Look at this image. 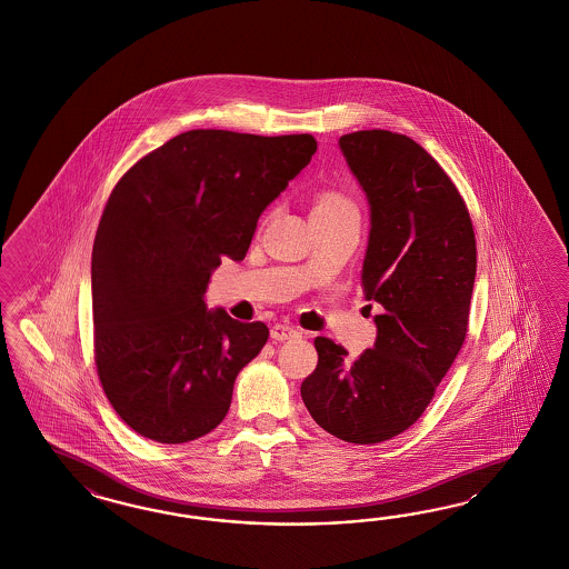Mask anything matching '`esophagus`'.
<instances>
[{
  "label": "esophagus",
  "mask_w": 569,
  "mask_h": 569,
  "mask_svg": "<svg viewBox=\"0 0 569 569\" xmlns=\"http://www.w3.org/2000/svg\"><path fill=\"white\" fill-rule=\"evenodd\" d=\"M270 337H272L274 341H292V339H299V337H301V332H299V330H295L291 326L277 325L272 326Z\"/></svg>",
  "instance_id": "obj_1"
}]
</instances>
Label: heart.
I'll use <instances>...</instances> for the list:
<instances>
[{
    "label": "heart",
    "instance_id": "obj_1",
    "mask_svg": "<svg viewBox=\"0 0 569 569\" xmlns=\"http://www.w3.org/2000/svg\"><path fill=\"white\" fill-rule=\"evenodd\" d=\"M311 220H356L359 222L358 206L342 196V193H335V191H326L313 199L311 203V211H309Z\"/></svg>",
    "mask_w": 569,
    "mask_h": 569
}]
</instances>
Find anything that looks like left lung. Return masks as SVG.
<instances>
[{
	"instance_id": "8db88e82",
	"label": "left lung",
	"mask_w": 569,
	"mask_h": 569,
	"mask_svg": "<svg viewBox=\"0 0 569 569\" xmlns=\"http://www.w3.org/2000/svg\"><path fill=\"white\" fill-rule=\"evenodd\" d=\"M339 147L370 206L361 289L382 313L358 359L330 339L313 341L318 366L301 399L332 437L373 445L422 416L466 341L476 239L459 191L413 139L358 130Z\"/></svg>"
}]
</instances>
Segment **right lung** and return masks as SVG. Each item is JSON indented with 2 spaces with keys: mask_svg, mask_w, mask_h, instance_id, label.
Returning <instances> with one entry per match:
<instances>
[{
  "mask_svg": "<svg viewBox=\"0 0 569 569\" xmlns=\"http://www.w3.org/2000/svg\"><path fill=\"white\" fill-rule=\"evenodd\" d=\"M311 134L187 130L116 184L91 256L96 363L116 413L180 445L224 420L263 322L208 309L222 258L241 261L263 210L316 153Z\"/></svg>",
  "mask_w": 569,
  "mask_h": 569,
  "instance_id": "1",
  "label": "right lung"
}]
</instances>
